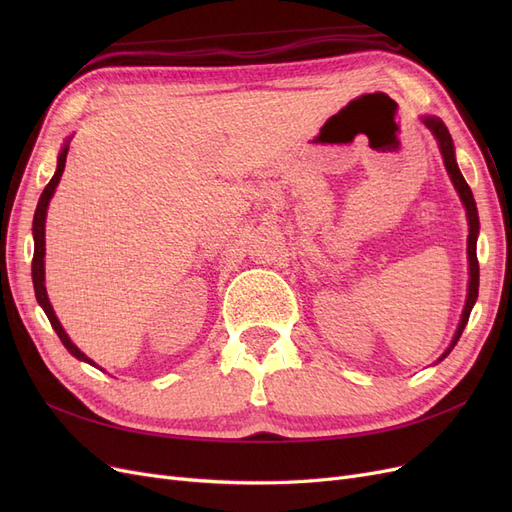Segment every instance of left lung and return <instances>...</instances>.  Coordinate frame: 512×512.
<instances>
[{"label": "left lung", "instance_id": "left-lung-1", "mask_svg": "<svg viewBox=\"0 0 512 512\" xmlns=\"http://www.w3.org/2000/svg\"><path fill=\"white\" fill-rule=\"evenodd\" d=\"M421 121L425 123V126L431 130V134L436 136L438 141V147H440V153H442V160H444V166H446V173L448 177H451L455 190L461 198L463 207H466V213H468V226H470V235H468V260H470V284H468V299H466V307H463V314H461V320H459V327L455 331V337L451 346L446 348V352L440 356V361L446 359L448 352H451L455 348V344L459 342V337L463 333V329H466L468 324V318H470V312L472 307L476 303V297H478V258H476V239H478V211H476V203H474V196H472V190L470 185L466 183V179H463L461 170L457 166V160H455V145H453V138H451V132H448V128L444 126V121L440 117H433V115H427V117H421Z\"/></svg>", "mask_w": 512, "mask_h": 512}]
</instances>
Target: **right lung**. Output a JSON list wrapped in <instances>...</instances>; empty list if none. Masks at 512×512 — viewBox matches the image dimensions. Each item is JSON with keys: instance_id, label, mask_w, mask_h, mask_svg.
<instances>
[{"instance_id": "right-lung-1", "label": "right lung", "mask_w": 512, "mask_h": 512, "mask_svg": "<svg viewBox=\"0 0 512 512\" xmlns=\"http://www.w3.org/2000/svg\"><path fill=\"white\" fill-rule=\"evenodd\" d=\"M68 149H70V138L66 141V145L61 147L59 151V158H57V170L53 179L46 183L44 192L40 194V200H38V207H36V213H34V260H32V277H34V290H36V299L40 303V307L44 309L46 318H49L51 327L55 329V333L59 335L61 344H64L68 348V352L72 356H76L79 361H85L89 365H96L94 361L89 359L87 354H83L79 348H76L72 344V339L68 337V333L64 331V327H61V322L57 320L53 307H51V301L49 297H46V286H44V222H46V209H49V203L51 198L55 194V188L57 183L61 179V173H64V166H66V158H68Z\"/></svg>"}]
</instances>
